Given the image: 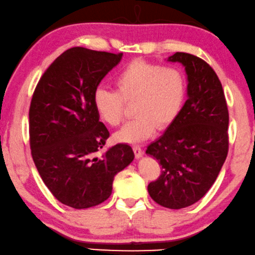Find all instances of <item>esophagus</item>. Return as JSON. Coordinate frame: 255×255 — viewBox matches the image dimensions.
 Here are the masks:
<instances>
[{
    "label": "esophagus",
    "mask_w": 255,
    "mask_h": 255,
    "mask_svg": "<svg viewBox=\"0 0 255 255\" xmlns=\"http://www.w3.org/2000/svg\"><path fill=\"white\" fill-rule=\"evenodd\" d=\"M132 151H134L136 158H141L142 155H143L141 145H132Z\"/></svg>",
    "instance_id": "1"
}]
</instances>
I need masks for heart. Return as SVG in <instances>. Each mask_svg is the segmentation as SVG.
Here are the masks:
<instances>
[{"label":"heart","mask_w":255,"mask_h":255,"mask_svg":"<svg viewBox=\"0 0 255 255\" xmlns=\"http://www.w3.org/2000/svg\"><path fill=\"white\" fill-rule=\"evenodd\" d=\"M114 91L98 88L93 107L104 124L118 127L125 117V104L132 103L135 117L116 134L125 143L144 141L157 126L167 128L177 120L187 95V82L177 67L132 61L113 78Z\"/></svg>","instance_id":"1"}]
</instances>
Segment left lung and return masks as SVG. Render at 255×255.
Here are the masks:
<instances>
[{
	"label": "left lung",
	"mask_w": 255,
	"mask_h": 255,
	"mask_svg": "<svg viewBox=\"0 0 255 255\" xmlns=\"http://www.w3.org/2000/svg\"><path fill=\"white\" fill-rule=\"evenodd\" d=\"M187 74V96L180 114L145 153L162 172L148 185L151 199L181 209L202 199L216 180L229 150V111L221 81L206 61L188 53L168 57Z\"/></svg>",
	"instance_id": "obj_1"
}]
</instances>
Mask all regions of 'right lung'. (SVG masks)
<instances>
[{"label": "right lung", "mask_w": 255, "mask_h": 255, "mask_svg": "<svg viewBox=\"0 0 255 255\" xmlns=\"http://www.w3.org/2000/svg\"><path fill=\"white\" fill-rule=\"evenodd\" d=\"M121 57L123 53L67 49L46 69L32 96V158L54 198L75 209L109 199L114 175L134 159L124 143L100 153L110 132L93 107L97 87Z\"/></svg>", "instance_id": "obj_1"}]
</instances>
